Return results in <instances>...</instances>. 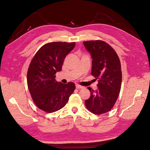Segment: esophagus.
<instances>
[{
    "mask_svg": "<svg viewBox=\"0 0 150 150\" xmlns=\"http://www.w3.org/2000/svg\"><path fill=\"white\" fill-rule=\"evenodd\" d=\"M76 87L77 89H82V88H83V86H81L79 84H76Z\"/></svg>",
    "mask_w": 150,
    "mask_h": 150,
    "instance_id": "34e87169",
    "label": "esophagus"
}]
</instances>
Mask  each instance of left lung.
Here are the masks:
<instances>
[{
  "label": "left lung",
  "mask_w": 150,
  "mask_h": 150,
  "mask_svg": "<svg viewBox=\"0 0 150 150\" xmlns=\"http://www.w3.org/2000/svg\"><path fill=\"white\" fill-rule=\"evenodd\" d=\"M83 44L93 59L91 74L98 79L96 91L88 88L91 96L85 101V105L94 114H104L114 106L120 92L122 73L120 59L112 47L103 40H89Z\"/></svg>",
  "instance_id": "8db88e82"
}]
</instances>
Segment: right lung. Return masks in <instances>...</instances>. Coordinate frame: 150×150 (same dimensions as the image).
Returning <instances> with one entry per match:
<instances>
[{
	"label": "right lung",
	"mask_w": 150,
	"mask_h": 150,
	"mask_svg": "<svg viewBox=\"0 0 150 150\" xmlns=\"http://www.w3.org/2000/svg\"><path fill=\"white\" fill-rule=\"evenodd\" d=\"M75 42H53L44 45L32 59L27 74L28 86L34 103L40 110L53 112L61 110L76 88L74 83L56 81L66 56Z\"/></svg>",
	"instance_id": "obj_1"
}]
</instances>
